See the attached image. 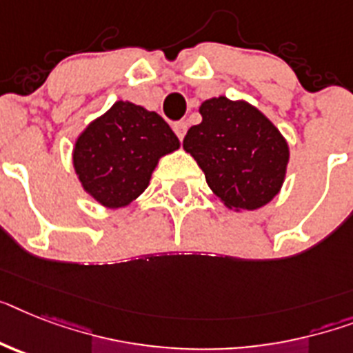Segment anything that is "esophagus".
I'll return each instance as SVG.
<instances>
[{
	"label": "esophagus",
	"mask_w": 353,
	"mask_h": 353,
	"mask_svg": "<svg viewBox=\"0 0 353 353\" xmlns=\"http://www.w3.org/2000/svg\"><path fill=\"white\" fill-rule=\"evenodd\" d=\"M174 133H176V137H179L180 141H183V137H185V131H188V124L185 122H176L173 126Z\"/></svg>",
	"instance_id": "obj_1"
}]
</instances>
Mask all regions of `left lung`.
I'll return each mask as SVG.
<instances>
[{
  "label": "left lung",
  "instance_id": "8db88e82",
  "mask_svg": "<svg viewBox=\"0 0 353 353\" xmlns=\"http://www.w3.org/2000/svg\"><path fill=\"white\" fill-rule=\"evenodd\" d=\"M183 150L196 160L208 185L232 211H256L274 200L287 176L290 148L281 131L250 103L225 95L200 104Z\"/></svg>",
  "mask_w": 353,
  "mask_h": 353
}]
</instances>
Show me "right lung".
Masks as SVG:
<instances>
[{
  "label": "right lung",
  "instance_id": "obj_1",
  "mask_svg": "<svg viewBox=\"0 0 353 353\" xmlns=\"http://www.w3.org/2000/svg\"><path fill=\"white\" fill-rule=\"evenodd\" d=\"M180 148L159 113L117 101L75 139L72 165L84 193L106 209H122L144 193L162 157Z\"/></svg>",
  "mask_w": 353,
  "mask_h": 353
}]
</instances>
